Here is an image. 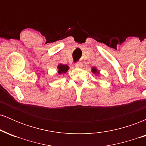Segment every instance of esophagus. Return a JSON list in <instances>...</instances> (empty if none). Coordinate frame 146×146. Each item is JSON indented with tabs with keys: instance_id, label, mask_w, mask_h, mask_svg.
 Returning a JSON list of instances; mask_svg holds the SVG:
<instances>
[{
	"instance_id": "1",
	"label": "esophagus",
	"mask_w": 146,
	"mask_h": 146,
	"mask_svg": "<svg viewBox=\"0 0 146 146\" xmlns=\"http://www.w3.org/2000/svg\"><path fill=\"white\" fill-rule=\"evenodd\" d=\"M82 63L80 62H77L76 64H75V67L76 68H82Z\"/></svg>"
}]
</instances>
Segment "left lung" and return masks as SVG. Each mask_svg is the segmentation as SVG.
Wrapping results in <instances>:
<instances>
[{
    "label": "left lung",
    "instance_id": "8db88e82",
    "mask_svg": "<svg viewBox=\"0 0 146 146\" xmlns=\"http://www.w3.org/2000/svg\"><path fill=\"white\" fill-rule=\"evenodd\" d=\"M91 71L93 72V73H94V74H95V75H98L99 73H100V71H99L97 69V68H95V67H93V68H92Z\"/></svg>",
    "mask_w": 146,
    "mask_h": 146
}]
</instances>
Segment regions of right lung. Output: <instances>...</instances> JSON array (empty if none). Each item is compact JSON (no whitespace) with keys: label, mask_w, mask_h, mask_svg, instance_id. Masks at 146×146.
<instances>
[{"label":"right lung","mask_w":146,"mask_h":146,"mask_svg":"<svg viewBox=\"0 0 146 146\" xmlns=\"http://www.w3.org/2000/svg\"><path fill=\"white\" fill-rule=\"evenodd\" d=\"M68 66L66 64H60L58 66V74H62V73H65L68 71Z\"/></svg>","instance_id":"add662e5"}]
</instances>
